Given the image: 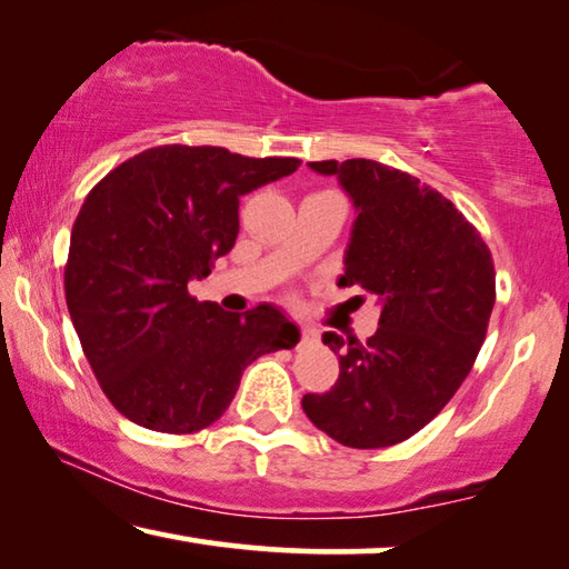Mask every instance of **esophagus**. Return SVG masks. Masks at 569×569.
I'll return each mask as SVG.
<instances>
[{
  "mask_svg": "<svg viewBox=\"0 0 569 569\" xmlns=\"http://www.w3.org/2000/svg\"><path fill=\"white\" fill-rule=\"evenodd\" d=\"M300 338H302V343L305 346H312V343H318V330L315 328H310V326H300Z\"/></svg>",
  "mask_w": 569,
  "mask_h": 569,
  "instance_id": "obj_1",
  "label": "esophagus"
}]
</instances>
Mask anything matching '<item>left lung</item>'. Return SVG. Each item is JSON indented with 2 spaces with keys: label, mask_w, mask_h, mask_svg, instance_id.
Returning a JSON list of instances; mask_svg holds the SVG:
<instances>
[{
  "label": "left lung",
  "mask_w": 569,
  "mask_h": 569,
  "mask_svg": "<svg viewBox=\"0 0 569 569\" xmlns=\"http://www.w3.org/2000/svg\"><path fill=\"white\" fill-rule=\"evenodd\" d=\"M308 164L336 174L353 200L338 287L373 295L381 318L366 343L322 333L340 376L326 395H305L302 409L346 448H389L432 422L473 369L496 302L491 251L412 174L363 157Z\"/></svg>",
  "instance_id": "left-lung-1"
}]
</instances>
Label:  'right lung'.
Here are the masks:
<instances>
[{"label": "right lung", "instance_id": "add662e5", "mask_svg": "<svg viewBox=\"0 0 569 569\" xmlns=\"http://www.w3.org/2000/svg\"><path fill=\"white\" fill-rule=\"evenodd\" d=\"M300 168L297 157L162 144L113 168L71 231L66 302L103 395L134 425L190 435L213 425L259 356L300 330L274 305L226 312L198 302L239 236V198Z\"/></svg>", "mask_w": 569, "mask_h": 569}]
</instances>
